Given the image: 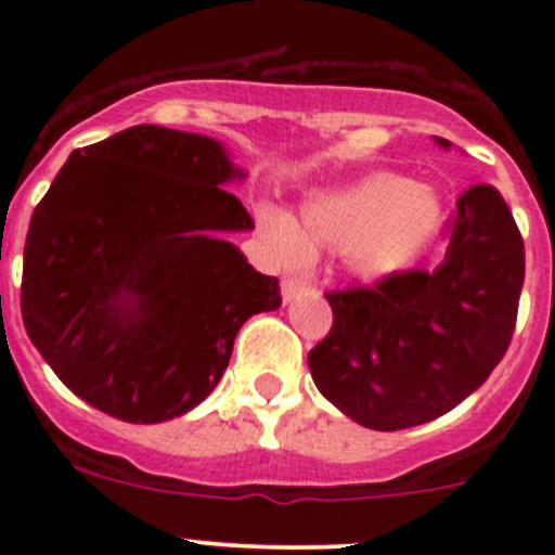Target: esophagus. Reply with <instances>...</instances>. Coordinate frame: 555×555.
Segmentation results:
<instances>
[{"label": "esophagus", "instance_id": "34e87169", "mask_svg": "<svg viewBox=\"0 0 555 555\" xmlns=\"http://www.w3.org/2000/svg\"><path fill=\"white\" fill-rule=\"evenodd\" d=\"M305 288H307V283H305V280H299V278H283V285H280L285 301H294L296 296H299Z\"/></svg>", "mask_w": 555, "mask_h": 555}]
</instances>
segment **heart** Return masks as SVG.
Wrapping results in <instances>:
<instances>
[{
  "label": "heart",
  "instance_id": "b5f03b06",
  "mask_svg": "<svg viewBox=\"0 0 555 555\" xmlns=\"http://www.w3.org/2000/svg\"><path fill=\"white\" fill-rule=\"evenodd\" d=\"M443 214L433 186H416L398 173H371L307 199L301 227L278 208H267L261 219L283 264H301L312 248L339 250L352 275L374 283L414 267L443 227Z\"/></svg>",
  "mask_w": 555,
  "mask_h": 555
}]
</instances>
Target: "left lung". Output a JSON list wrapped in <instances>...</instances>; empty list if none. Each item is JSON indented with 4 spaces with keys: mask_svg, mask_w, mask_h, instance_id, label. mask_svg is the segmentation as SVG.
<instances>
[{
    "mask_svg": "<svg viewBox=\"0 0 555 555\" xmlns=\"http://www.w3.org/2000/svg\"><path fill=\"white\" fill-rule=\"evenodd\" d=\"M521 285L524 240L511 208L494 186H470L456 199L436 270L325 294L334 325L307 356L315 387L371 430L425 425L476 392L502 361Z\"/></svg>",
    "mask_w": 555,
    "mask_h": 555,
    "instance_id": "left-lung-1",
    "label": "left lung"
}]
</instances>
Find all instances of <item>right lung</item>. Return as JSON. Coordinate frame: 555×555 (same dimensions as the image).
Instances as JSON below:
<instances>
[{"label": "right lung", "instance_id": "obj_1", "mask_svg": "<svg viewBox=\"0 0 555 555\" xmlns=\"http://www.w3.org/2000/svg\"><path fill=\"white\" fill-rule=\"evenodd\" d=\"M216 139L135 125L72 152L28 224L21 312L74 396L154 425L203 403L278 278L224 235L254 230Z\"/></svg>", "mask_w": 555, "mask_h": 555}]
</instances>
